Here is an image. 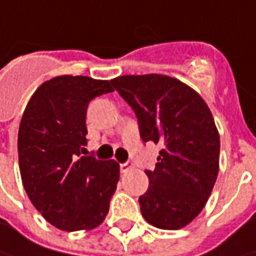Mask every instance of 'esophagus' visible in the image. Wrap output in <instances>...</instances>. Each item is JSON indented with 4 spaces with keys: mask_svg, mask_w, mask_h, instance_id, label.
<instances>
[{
    "mask_svg": "<svg viewBox=\"0 0 256 256\" xmlns=\"http://www.w3.org/2000/svg\"><path fill=\"white\" fill-rule=\"evenodd\" d=\"M134 168V164L130 162V161H126V162H124L120 165V170H121V172L122 174H126V172H130L131 170Z\"/></svg>",
    "mask_w": 256,
    "mask_h": 256,
    "instance_id": "1",
    "label": "esophagus"
}]
</instances>
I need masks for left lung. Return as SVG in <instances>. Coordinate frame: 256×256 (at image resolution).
<instances>
[{"mask_svg":"<svg viewBox=\"0 0 256 256\" xmlns=\"http://www.w3.org/2000/svg\"><path fill=\"white\" fill-rule=\"evenodd\" d=\"M134 110L144 142L162 146L146 192L145 221L180 230L198 216L220 170V134L208 105L191 86L160 74L122 75L111 81Z\"/></svg>","mask_w":256,"mask_h":256,"instance_id":"1","label":"left lung"}]
</instances>
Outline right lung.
<instances>
[{
    "mask_svg": "<svg viewBox=\"0 0 256 256\" xmlns=\"http://www.w3.org/2000/svg\"><path fill=\"white\" fill-rule=\"evenodd\" d=\"M112 91L111 81L61 75L40 85L22 114L18 131L22 185L36 211L62 231L94 230L110 210L120 164L81 154L88 104Z\"/></svg>",
    "mask_w": 256,
    "mask_h": 256,
    "instance_id": "add662e5",
    "label": "right lung"
}]
</instances>
